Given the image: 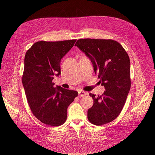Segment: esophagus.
Instances as JSON below:
<instances>
[{"label":"esophagus","instance_id":"34e87169","mask_svg":"<svg viewBox=\"0 0 155 155\" xmlns=\"http://www.w3.org/2000/svg\"><path fill=\"white\" fill-rule=\"evenodd\" d=\"M78 94H79V97H84V96L86 95L87 94V92L82 91H78Z\"/></svg>","mask_w":155,"mask_h":155}]
</instances>
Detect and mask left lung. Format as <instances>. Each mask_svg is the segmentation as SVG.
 Masks as SVG:
<instances>
[{"mask_svg":"<svg viewBox=\"0 0 155 155\" xmlns=\"http://www.w3.org/2000/svg\"><path fill=\"white\" fill-rule=\"evenodd\" d=\"M75 46L88 57L106 89L97 97L89 94L94 104L88 110V120L98 126L109 123L120 113L131 88L129 56L121 45L111 39H80Z\"/></svg>","mask_w":155,"mask_h":155,"instance_id":"1","label":"left lung"}]
</instances>
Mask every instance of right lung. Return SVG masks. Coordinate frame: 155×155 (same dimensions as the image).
Returning a JSON list of instances; mask_svg holds the SVG:
<instances>
[{
    "instance_id": "add662e5",
    "label": "right lung",
    "mask_w": 155,
    "mask_h": 155,
    "mask_svg": "<svg viewBox=\"0 0 155 155\" xmlns=\"http://www.w3.org/2000/svg\"><path fill=\"white\" fill-rule=\"evenodd\" d=\"M76 39L48 42L41 41L26 52L22 82L33 115L47 125L58 127L66 120L67 108L78 95L73 90L54 87V76L61 74V58Z\"/></svg>"
}]
</instances>
